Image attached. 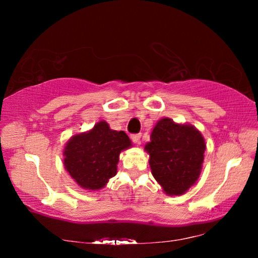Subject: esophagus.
Listing matches in <instances>:
<instances>
[{"label":"esophagus","mask_w":258,"mask_h":258,"mask_svg":"<svg viewBox=\"0 0 258 258\" xmlns=\"http://www.w3.org/2000/svg\"><path fill=\"white\" fill-rule=\"evenodd\" d=\"M131 138H132V141L134 143H137V145H140V143H141V133L132 134L131 135Z\"/></svg>","instance_id":"esophagus-1"}]
</instances>
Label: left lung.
<instances>
[{
	"label": "left lung",
	"mask_w": 258,
	"mask_h": 258,
	"mask_svg": "<svg viewBox=\"0 0 258 258\" xmlns=\"http://www.w3.org/2000/svg\"><path fill=\"white\" fill-rule=\"evenodd\" d=\"M206 149L202 133L191 125L163 118L146 146L152 175L167 195L180 196L198 180Z\"/></svg>",
	"instance_id": "8db88e82"
}]
</instances>
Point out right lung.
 <instances>
[{
	"mask_svg": "<svg viewBox=\"0 0 258 258\" xmlns=\"http://www.w3.org/2000/svg\"><path fill=\"white\" fill-rule=\"evenodd\" d=\"M131 140L123 131L110 130L100 121L90 132L75 135L64 148V167L83 189L98 190L116 175L121 150Z\"/></svg>",
	"mask_w": 258,
	"mask_h": 258,
	"instance_id": "add662e5",
	"label": "right lung"
}]
</instances>
